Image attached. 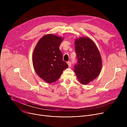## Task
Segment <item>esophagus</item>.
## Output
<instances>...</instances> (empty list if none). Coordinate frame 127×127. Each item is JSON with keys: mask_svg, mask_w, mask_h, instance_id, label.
I'll use <instances>...</instances> for the list:
<instances>
[{"mask_svg": "<svg viewBox=\"0 0 127 127\" xmlns=\"http://www.w3.org/2000/svg\"><path fill=\"white\" fill-rule=\"evenodd\" d=\"M67 64H68V65L69 67H71V62H67Z\"/></svg>", "mask_w": 127, "mask_h": 127, "instance_id": "1", "label": "esophagus"}]
</instances>
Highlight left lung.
I'll use <instances>...</instances> for the list:
<instances>
[{
    "label": "left lung",
    "mask_w": 127,
    "mask_h": 127,
    "mask_svg": "<svg viewBox=\"0 0 127 127\" xmlns=\"http://www.w3.org/2000/svg\"><path fill=\"white\" fill-rule=\"evenodd\" d=\"M77 62L75 72L79 81L86 85L98 76L101 69V58L95 43L88 37L75 41Z\"/></svg>",
    "instance_id": "obj_1"
}]
</instances>
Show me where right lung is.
I'll return each instance as SVG.
<instances>
[{
	"label": "right lung",
	"mask_w": 127,
	"mask_h": 127,
	"mask_svg": "<svg viewBox=\"0 0 127 127\" xmlns=\"http://www.w3.org/2000/svg\"><path fill=\"white\" fill-rule=\"evenodd\" d=\"M63 38L47 34L40 39L33 53V64L37 75L48 83L56 81L68 67L59 49Z\"/></svg>",
	"instance_id": "obj_1"
}]
</instances>
